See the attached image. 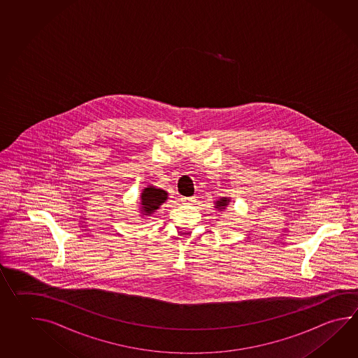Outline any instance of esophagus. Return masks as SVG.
Here are the masks:
<instances>
[{
  "label": "esophagus",
  "instance_id": "obj_1",
  "mask_svg": "<svg viewBox=\"0 0 358 358\" xmlns=\"http://www.w3.org/2000/svg\"><path fill=\"white\" fill-rule=\"evenodd\" d=\"M180 201L182 204H191L195 201V197H180Z\"/></svg>",
  "mask_w": 358,
  "mask_h": 358
}]
</instances>
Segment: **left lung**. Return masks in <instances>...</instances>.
<instances>
[{
	"instance_id": "obj_1",
	"label": "left lung",
	"mask_w": 358,
	"mask_h": 358,
	"mask_svg": "<svg viewBox=\"0 0 358 358\" xmlns=\"http://www.w3.org/2000/svg\"><path fill=\"white\" fill-rule=\"evenodd\" d=\"M228 203H229V201H228L227 199H222V200H219V201H217V208H220V209L223 208V209H224L227 205H228Z\"/></svg>"
}]
</instances>
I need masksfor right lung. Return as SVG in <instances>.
I'll list each match as a JSON object with an SVG mask.
<instances>
[{"label": "right lung", "mask_w": 358, "mask_h": 358, "mask_svg": "<svg viewBox=\"0 0 358 358\" xmlns=\"http://www.w3.org/2000/svg\"><path fill=\"white\" fill-rule=\"evenodd\" d=\"M166 199H167L166 191L155 189V187H146L145 190L143 191V194H141L143 213H145V215L152 214L154 210H157L159 208V205L164 203Z\"/></svg>", "instance_id": "1"}]
</instances>
